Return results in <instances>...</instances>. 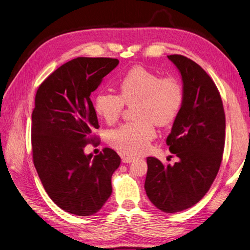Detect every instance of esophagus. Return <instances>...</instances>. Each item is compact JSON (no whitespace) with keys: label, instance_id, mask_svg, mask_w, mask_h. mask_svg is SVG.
<instances>
[{"label":"esophagus","instance_id":"obj_1","mask_svg":"<svg viewBox=\"0 0 250 250\" xmlns=\"http://www.w3.org/2000/svg\"><path fill=\"white\" fill-rule=\"evenodd\" d=\"M122 161H123V163H124V164H128V163L133 162V161H134V159H133V158H130V156H123V158H122Z\"/></svg>","mask_w":250,"mask_h":250}]
</instances>
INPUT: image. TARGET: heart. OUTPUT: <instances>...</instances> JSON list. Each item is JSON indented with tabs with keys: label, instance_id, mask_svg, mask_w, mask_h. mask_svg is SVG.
Returning a JSON list of instances; mask_svg holds the SVG:
<instances>
[{
	"label": "heart",
	"instance_id": "b5f03b06",
	"mask_svg": "<svg viewBox=\"0 0 250 250\" xmlns=\"http://www.w3.org/2000/svg\"><path fill=\"white\" fill-rule=\"evenodd\" d=\"M119 95L99 91L94 98L96 113L107 124H114L125 104L135 106L136 119L108 133V142L126 155H139L155 136L153 124L168 125L178 116L184 100L181 82L174 76L162 77L142 66H135L118 80Z\"/></svg>",
	"mask_w": 250,
	"mask_h": 250
}]
</instances>
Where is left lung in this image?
Listing matches in <instances>:
<instances>
[{
    "label": "left lung",
    "instance_id": "8db88e82",
    "mask_svg": "<svg viewBox=\"0 0 250 250\" xmlns=\"http://www.w3.org/2000/svg\"><path fill=\"white\" fill-rule=\"evenodd\" d=\"M183 82L184 100L167 137L173 166L147 158L144 188L152 204L166 213L190 208L206 195L218 173L226 138V115L213 80L197 62L168 55Z\"/></svg>",
    "mask_w": 250,
    "mask_h": 250
}]
</instances>
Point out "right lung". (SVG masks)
<instances>
[{
	"label": "right lung",
	"mask_w": 250,
	"mask_h": 250,
	"mask_svg": "<svg viewBox=\"0 0 250 250\" xmlns=\"http://www.w3.org/2000/svg\"><path fill=\"white\" fill-rule=\"evenodd\" d=\"M117 59L77 58L58 68L37 90L32 113L33 162L43 188L60 208L89 216L112 192L119 155L111 148L92 158L84 147L99 128L91 92L118 64Z\"/></svg>",
	"instance_id": "obj_1"
}]
</instances>
